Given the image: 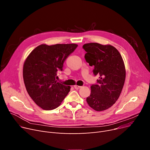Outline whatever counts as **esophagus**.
Returning a JSON list of instances; mask_svg holds the SVG:
<instances>
[{"label": "esophagus", "instance_id": "1", "mask_svg": "<svg viewBox=\"0 0 150 150\" xmlns=\"http://www.w3.org/2000/svg\"><path fill=\"white\" fill-rule=\"evenodd\" d=\"M74 87L75 89H79V88H80L81 87V86H79V85H74Z\"/></svg>", "mask_w": 150, "mask_h": 150}]
</instances>
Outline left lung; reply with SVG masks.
Returning <instances> with one entry per match:
<instances>
[{
  "label": "left lung",
  "instance_id": "left-lung-1",
  "mask_svg": "<svg viewBox=\"0 0 150 150\" xmlns=\"http://www.w3.org/2000/svg\"><path fill=\"white\" fill-rule=\"evenodd\" d=\"M83 49L87 52L85 60L94 67V75L99 76L97 83L91 86V94L86 101L94 110H105L115 103L122 91L126 77L123 60L111 45L90 42L83 45Z\"/></svg>",
  "mask_w": 150,
  "mask_h": 150
}]
</instances>
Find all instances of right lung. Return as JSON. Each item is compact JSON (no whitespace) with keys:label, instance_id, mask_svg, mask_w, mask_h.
Instances as JSON below:
<instances>
[{"label":"right lung","instance_id":"obj_1","mask_svg":"<svg viewBox=\"0 0 150 150\" xmlns=\"http://www.w3.org/2000/svg\"><path fill=\"white\" fill-rule=\"evenodd\" d=\"M77 47L76 44L41 45L27 57L23 66V79L33 101L46 110L56 109L70 91V87L55 79L63 63Z\"/></svg>","mask_w":150,"mask_h":150}]
</instances>
